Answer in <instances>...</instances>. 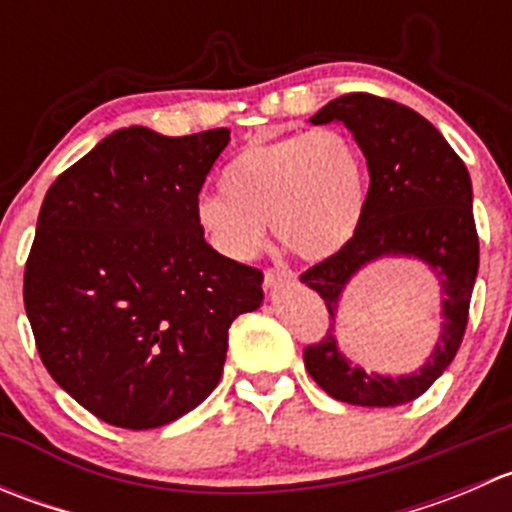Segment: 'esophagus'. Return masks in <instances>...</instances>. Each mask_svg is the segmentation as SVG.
Masks as SVG:
<instances>
[{
  "label": "esophagus",
  "mask_w": 512,
  "mask_h": 512,
  "mask_svg": "<svg viewBox=\"0 0 512 512\" xmlns=\"http://www.w3.org/2000/svg\"><path fill=\"white\" fill-rule=\"evenodd\" d=\"M297 280V275H294L292 270H287V267H277V270H265V287L267 289H277L282 285H292V282Z\"/></svg>",
  "instance_id": "1"
}]
</instances>
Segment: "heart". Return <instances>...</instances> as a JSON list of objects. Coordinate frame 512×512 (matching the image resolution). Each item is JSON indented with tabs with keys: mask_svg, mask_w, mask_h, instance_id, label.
I'll return each instance as SVG.
<instances>
[{
	"mask_svg": "<svg viewBox=\"0 0 512 512\" xmlns=\"http://www.w3.org/2000/svg\"><path fill=\"white\" fill-rule=\"evenodd\" d=\"M223 190L193 205L195 225L220 255L250 260L272 223L287 250L322 260L359 227L366 165L352 136L314 128L242 148L223 170Z\"/></svg>",
	"mask_w": 512,
	"mask_h": 512,
	"instance_id": "obj_1",
	"label": "heart"
}]
</instances>
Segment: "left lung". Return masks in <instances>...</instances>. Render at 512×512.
I'll return each mask as SVG.
<instances>
[{
	"label": "left lung",
	"instance_id": "obj_1",
	"mask_svg": "<svg viewBox=\"0 0 512 512\" xmlns=\"http://www.w3.org/2000/svg\"><path fill=\"white\" fill-rule=\"evenodd\" d=\"M309 121L314 126L344 123L364 151L371 183L352 240L299 277L322 297L329 312L327 334L304 347V366L332 399L344 404H409L448 369L466 334L478 275L471 175L433 123L391 98L356 91L329 101ZM384 254L423 259L439 275L444 292L437 349L421 372L396 380L349 365L333 339L341 289L366 261Z\"/></svg>",
	"mask_w": 512,
	"mask_h": 512
}]
</instances>
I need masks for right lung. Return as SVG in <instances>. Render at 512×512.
I'll return each instance as SVG.
<instances>
[{
    "label": "right lung",
    "instance_id": "1",
    "mask_svg": "<svg viewBox=\"0 0 512 512\" xmlns=\"http://www.w3.org/2000/svg\"><path fill=\"white\" fill-rule=\"evenodd\" d=\"M227 143V128H121L46 190L24 309L51 379L111 426L158 428L203 404L227 329L260 307L262 272L215 252L193 218Z\"/></svg>",
    "mask_w": 512,
    "mask_h": 512
}]
</instances>
